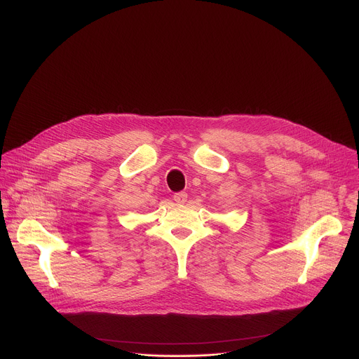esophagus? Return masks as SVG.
<instances>
[{"mask_svg": "<svg viewBox=\"0 0 359 359\" xmlns=\"http://www.w3.org/2000/svg\"><path fill=\"white\" fill-rule=\"evenodd\" d=\"M187 198H188L187 192H177V194L174 195V201H175L177 204H184V203H187Z\"/></svg>", "mask_w": 359, "mask_h": 359, "instance_id": "esophagus-1", "label": "esophagus"}]
</instances>
